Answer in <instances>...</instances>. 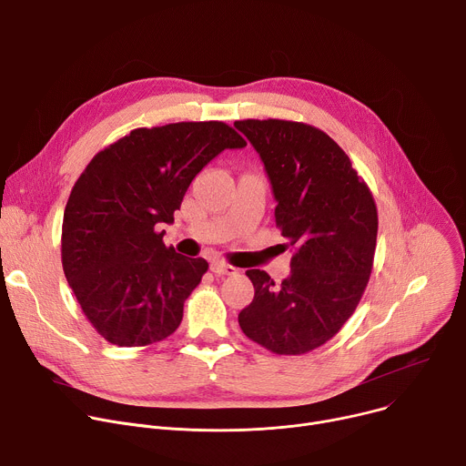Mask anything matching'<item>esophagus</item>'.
Returning a JSON list of instances; mask_svg holds the SVG:
<instances>
[{
	"label": "esophagus",
	"instance_id": "1",
	"mask_svg": "<svg viewBox=\"0 0 466 466\" xmlns=\"http://www.w3.org/2000/svg\"><path fill=\"white\" fill-rule=\"evenodd\" d=\"M209 268L215 275H236L238 273V268H234L223 260H213Z\"/></svg>",
	"mask_w": 466,
	"mask_h": 466
}]
</instances>
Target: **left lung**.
<instances>
[{
	"label": "left lung",
	"instance_id": "1",
	"mask_svg": "<svg viewBox=\"0 0 466 466\" xmlns=\"http://www.w3.org/2000/svg\"><path fill=\"white\" fill-rule=\"evenodd\" d=\"M234 126L260 155L277 200L275 223L294 251L281 285L262 269L245 271L255 298L238 322L273 354H307L337 335L367 289L377 204L349 155L324 131L287 119Z\"/></svg>",
	"mask_w": 466,
	"mask_h": 466
}]
</instances>
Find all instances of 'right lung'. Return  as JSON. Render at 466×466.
<instances>
[{
	"label": "right lung",
	"instance_id": "right-lung-1",
	"mask_svg": "<svg viewBox=\"0 0 466 466\" xmlns=\"http://www.w3.org/2000/svg\"><path fill=\"white\" fill-rule=\"evenodd\" d=\"M243 146L223 121H179L133 129L84 168L64 213L61 264L82 313L108 343L147 347L177 329L208 262L177 255L157 225L174 221L213 157Z\"/></svg>",
	"mask_w": 466,
	"mask_h": 466
}]
</instances>
